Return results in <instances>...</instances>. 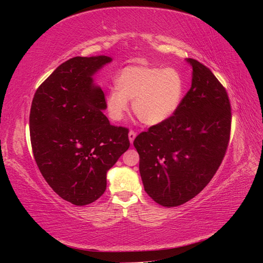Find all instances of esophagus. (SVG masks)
<instances>
[{
    "label": "esophagus",
    "mask_w": 263,
    "mask_h": 263,
    "mask_svg": "<svg viewBox=\"0 0 263 263\" xmlns=\"http://www.w3.org/2000/svg\"><path fill=\"white\" fill-rule=\"evenodd\" d=\"M135 138H136V133H135L134 130H130V132L128 133V139H129V142H130L132 145H133V142H134Z\"/></svg>",
    "instance_id": "esophagus-1"
}]
</instances>
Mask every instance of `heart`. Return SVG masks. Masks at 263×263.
<instances>
[{"label":"heart","mask_w":263,"mask_h":263,"mask_svg":"<svg viewBox=\"0 0 263 263\" xmlns=\"http://www.w3.org/2000/svg\"><path fill=\"white\" fill-rule=\"evenodd\" d=\"M115 87L105 98L112 121H122L128 110V101H133V110L139 121L156 126L177 112L184 92V80L174 68L130 66L119 71Z\"/></svg>","instance_id":"1"}]
</instances>
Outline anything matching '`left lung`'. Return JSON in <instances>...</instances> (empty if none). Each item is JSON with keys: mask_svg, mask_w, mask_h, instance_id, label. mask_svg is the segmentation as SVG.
<instances>
[{"mask_svg": "<svg viewBox=\"0 0 263 263\" xmlns=\"http://www.w3.org/2000/svg\"><path fill=\"white\" fill-rule=\"evenodd\" d=\"M185 60L192 84L177 112L134 140L145 191L166 208L186 203L209 184L225 156L232 123L225 87L201 62Z\"/></svg>", "mask_w": 263, "mask_h": 263, "instance_id": "8db88e82", "label": "left lung"}]
</instances>
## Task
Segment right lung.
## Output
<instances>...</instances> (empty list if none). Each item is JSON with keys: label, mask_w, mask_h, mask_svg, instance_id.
Instances as JSON below:
<instances>
[{"label": "right lung", "mask_w": 263, "mask_h": 263, "mask_svg": "<svg viewBox=\"0 0 263 263\" xmlns=\"http://www.w3.org/2000/svg\"><path fill=\"white\" fill-rule=\"evenodd\" d=\"M107 55L63 62L38 87L29 115L31 148L50 187L78 206L105 192L106 173L129 148L128 129L109 124L94 74Z\"/></svg>", "instance_id": "add662e5"}]
</instances>
